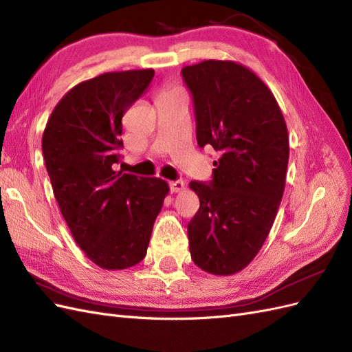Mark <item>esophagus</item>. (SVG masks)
<instances>
[{
  "mask_svg": "<svg viewBox=\"0 0 352 352\" xmlns=\"http://www.w3.org/2000/svg\"><path fill=\"white\" fill-rule=\"evenodd\" d=\"M168 185H170V190L175 194L180 192V190H184V188H185V184L182 182V180H173V182H170Z\"/></svg>",
  "mask_w": 352,
  "mask_h": 352,
  "instance_id": "1",
  "label": "esophagus"
}]
</instances>
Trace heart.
Returning <instances> with one entry per match:
<instances>
[{"instance_id": "b5f03b06", "label": "heart", "mask_w": 352, "mask_h": 352, "mask_svg": "<svg viewBox=\"0 0 352 352\" xmlns=\"http://www.w3.org/2000/svg\"><path fill=\"white\" fill-rule=\"evenodd\" d=\"M177 94H180V91H179V89L172 88V87H166V88H163L162 91L158 92V95H157V100H160V98H168V97H173V95H177Z\"/></svg>"}]
</instances>
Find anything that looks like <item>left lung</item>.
Wrapping results in <instances>:
<instances>
[{"label": "left lung", "mask_w": 352, "mask_h": 352, "mask_svg": "<svg viewBox=\"0 0 352 352\" xmlns=\"http://www.w3.org/2000/svg\"><path fill=\"white\" fill-rule=\"evenodd\" d=\"M194 98L197 141L219 153L208 184L192 180L199 210L188 225L201 270L241 272L269 236L285 190L289 136L278 101L257 74L230 60L182 69Z\"/></svg>", "instance_id": "left-lung-1"}]
</instances>
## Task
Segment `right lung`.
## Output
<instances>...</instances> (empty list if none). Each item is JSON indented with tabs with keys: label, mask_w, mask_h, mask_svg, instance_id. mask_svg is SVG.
I'll return each mask as SVG.
<instances>
[{
	"label": "right lung",
	"mask_w": 352,
	"mask_h": 352,
	"mask_svg": "<svg viewBox=\"0 0 352 352\" xmlns=\"http://www.w3.org/2000/svg\"><path fill=\"white\" fill-rule=\"evenodd\" d=\"M154 78L153 69L109 72L73 87L52 110L42 153L73 239L101 269L123 270L146 255L166 180L114 172L122 117Z\"/></svg>",
	"instance_id": "right-lung-1"
}]
</instances>
